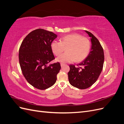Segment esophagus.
I'll list each match as a JSON object with an SVG mask.
<instances>
[{
  "instance_id": "34e87169",
  "label": "esophagus",
  "mask_w": 124,
  "mask_h": 124,
  "mask_svg": "<svg viewBox=\"0 0 124 124\" xmlns=\"http://www.w3.org/2000/svg\"><path fill=\"white\" fill-rule=\"evenodd\" d=\"M64 65H65L64 63H61V66L62 67Z\"/></svg>"
}]
</instances>
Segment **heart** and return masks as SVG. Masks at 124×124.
Masks as SVG:
<instances>
[{
  "instance_id": "1",
  "label": "heart",
  "mask_w": 124,
  "mask_h": 124,
  "mask_svg": "<svg viewBox=\"0 0 124 124\" xmlns=\"http://www.w3.org/2000/svg\"><path fill=\"white\" fill-rule=\"evenodd\" d=\"M66 52L56 58V61L62 63L73 61L80 62L85 59L91 50L89 40L78 33H72L62 37L60 42L54 41L51 43V48L56 56L61 54L66 47Z\"/></svg>"
}]
</instances>
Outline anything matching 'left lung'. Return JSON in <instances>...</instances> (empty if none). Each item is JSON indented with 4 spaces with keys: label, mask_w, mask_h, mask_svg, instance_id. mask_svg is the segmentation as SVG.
I'll return each instance as SVG.
<instances>
[{
    "label": "left lung",
    "mask_w": 124,
    "mask_h": 124,
    "mask_svg": "<svg viewBox=\"0 0 124 124\" xmlns=\"http://www.w3.org/2000/svg\"><path fill=\"white\" fill-rule=\"evenodd\" d=\"M91 38L92 47L87 57L75 67L70 65L68 73L70 84L78 89H86L94 84L102 70L104 52L99 40L91 32L85 31Z\"/></svg>",
    "instance_id": "obj_1"
}]
</instances>
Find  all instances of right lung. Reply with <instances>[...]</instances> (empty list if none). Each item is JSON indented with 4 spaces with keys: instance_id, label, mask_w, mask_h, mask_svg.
Here are the masks:
<instances>
[{
    "instance_id": "obj_1",
    "label": "right lung",
    "mask_w": 124,
    "mask_h": 124,
    "mask_svg": "<svg viewBox=\"0 0 124 124\" xmlns=\"http://www.w3.org/2000/svg\"><path fill=\"white\" fill-rule=\"evenodd\" d=\"M57 37L53 32L37 29L30 32L22 42L18 58L23 76L28 83L41 90L53 86L61 69L59 62L48 63L55 59L51 43Z\"/></svg>"
}]
</instances>
